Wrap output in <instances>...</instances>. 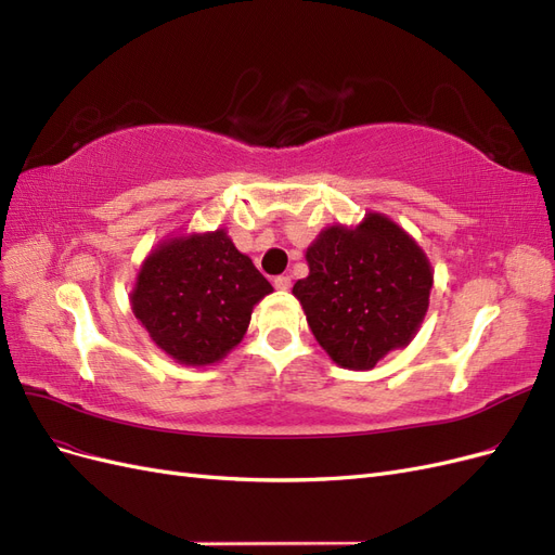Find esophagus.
I'll return each instance as SVG.
<instances>
[{
	"label": "esophagus",
	"mask_w": 555,
	"mask_h": 555,
	"mask_svg": "<svg viewBox=\"0 0 555 555\" xmlns=\"http://www.w3.org/2000/svg\"><path fill=\"white\" fill-rule=\"evenodd\" d=\"M273 284H275V289H280V292H287V289L292 287V278H289V275H278Z\"/></svg>",
	"instance_id": "obj_1"
}]
</instances>
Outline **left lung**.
<instances>
[{"label": "left lung", "instance_id": "8db88e82", "mask_svg": "<svg viewBox=\"0 0 555 555\" xmlns=\"http://www.w3.org/2000/svg\"><path fill=\"white\" fill-rule=\"evenodd\" d=\"M306 261L310 273L292 294L317 343L347 371H371L422 328L433 268L391 217L365 212L357 227L322 229L306 249Z\"/></svg>", "mask_w": 555, "mask_h": 555}]
</instances>
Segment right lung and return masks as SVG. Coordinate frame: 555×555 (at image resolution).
Returning a JSON list of instances; mask_svg holds the SVG:
<instances>
[{"label":"right lung","mask_w":555,"mask_h":555,"mask_svg":"<svg viewBox=\"0 0 555 555\" xmlns=\"http://www.w3.org/2000/svg\"><path fill=\"white\" fill-rule=\"evenodd\" d=\"M271 292L227 229H215L159 241L143 259L129 300L164 354L204 367L238 347L251 310Z\"/></svg>","instance_id":"add662e5"}]
</instances>
